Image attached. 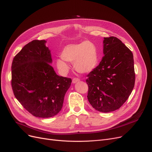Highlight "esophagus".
Here are the masks:
<instances>
[{"label":"esophagus","mask_w":152,"mask_h":152,"mask_svg":"<svg viewBox=\"0 0 152 152\" xmlns=\"http://www.w3.org/2000/svg\"><path fill=\"white\" fill-rule=\"evenodd\" d=\"M80 79L79 78H77V77H75V78H73L72 79V83H76L77 82H78V81H80Z\"/></svg>","instance_id":"34e87169"}]
</instances>
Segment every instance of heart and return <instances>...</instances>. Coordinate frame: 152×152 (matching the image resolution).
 <instances>
[{"label":"heart","instance_id":"obj_1","mask_svg":"<svg viewBox=\"0 0 152 152\" xmlns=\"http://www.w3.org/2000/svg\"><path fill=\"white\" fill-rule=\"evenodd\" d=\"M61 56L64 61L73 62L75 69L81 73L91 72L96 68L98 61L96 46L89 41L66 46L61 51ZM56 65L64 73L68 70V64L61 59H58Z\"/></svg>","mask_w":152,"mask_h":152}]
</instances>
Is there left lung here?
Segmentation results:
<instances>
[{"mask_svg":"<svg viewBox=\"0 0 152 152\" xmlns=\"http://www.w3.org/2000/svg\"><path fill=\"white\" fill-rule=\"evenodd\" d=\"M101 61L87 75L88 99L96 110L119 109L132 91L135 80L132 51L115 37L104 38Z\"/></svg>","mask_w":152,"mask_h":152,"instance_id":"left-lung-1","label":"left lung"}]
</instances>
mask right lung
I'll return each mask as SVG.
<instances>
[{
  "label": "right lung",
  "instance_id": "1",
  "mask_svg": "<svg viewBox=\"0 0 152 152\" xmlns=\"http://www.w3.org/2000/svg\"><path fill=\"white\" fill-rule=\"evenodd\" d=\"M46 41L33 40L15 56L12 64L11 84L15 97L37 117L56 115L63 107L71 79L56 74Z\"/></svg>",
  "mask_w": 152,
  "mask_h": 152
}]
</instances>
